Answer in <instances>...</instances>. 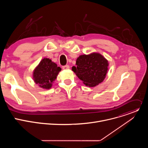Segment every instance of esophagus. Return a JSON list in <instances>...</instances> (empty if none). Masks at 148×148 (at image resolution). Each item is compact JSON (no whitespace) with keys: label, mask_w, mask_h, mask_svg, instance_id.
<instances>
[{"label":"esophagus","mask_w":148,"mask_h":148,"mask_svg":"<svg viewBox=\"0 0 148 148\" xmlns=\"http://www.w3.org/2000/svg\"><path fill=\"white\" fill-rule=\"evenodd\" d=\"M69 68H70V66L69 65H66V66H64L62 67V69L63 70H65L69 69Z\"/></svg>","instance_id":"1"}]
</instances>
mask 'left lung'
Instances as JSON below:
<instances>
[{"mask_svg":"<svg viewBox=\"0 0 148 148\" xmlns=\"http://www.w3.org/2000/svg\"><path fill=\"white\" fill-rule=\"evenodd\" d=\"M108 61L98 53L81 55L76 60L77 66L72 70L86 86L95 87L102 82L108 71Z\"/></svg>","mask_w":148,"mask_h":148,"instance_id":"8db88e82","label":"left lung"}]
</instances>
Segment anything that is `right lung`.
Segmentation results:
<instances>
[{"label":"right lung","mask_w":148,"mask_h":148,"mask_svg":"<svg viewBox=\"0 0 148 148\" xmlns=\"http://www.w3.org/2000/svg\"><path fill=\"white\" fill-rule=\"evenodd\" d=\"M61 70L51 60L44 58L33 71L34 81L40 87L49 90L51 88L53 81Z\"/></svg>","instance_id":"1"}]
</instances>
